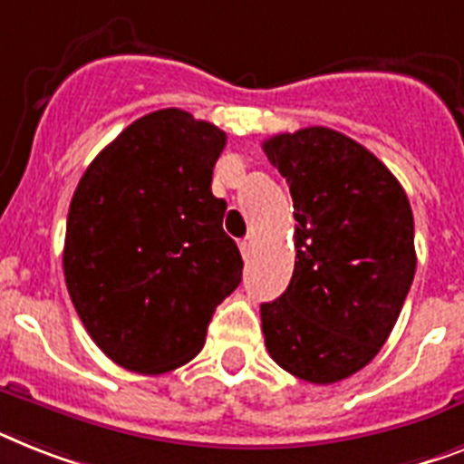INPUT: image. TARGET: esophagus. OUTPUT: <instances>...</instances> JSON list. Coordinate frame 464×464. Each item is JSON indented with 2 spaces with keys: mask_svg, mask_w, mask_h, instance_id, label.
I'll return each instance as SVG.
<instances>
[{
  "mask_svg": "<svg viewBox=\"0 0 464 464\" xmlns=\"http://www.w3.org/2000/svg\"><path fill=\"white\" fill-rule=\"evenodd\" d=\"M251 248H254V241H251V239H241L239 241V251H241V256H244V258H248Z\"/></svg>",
  "mask_w": 464,
  "mask_h": 464,
  "instance_id": "esophagus-1",
  "label": "esophagus"
}]
</instances>
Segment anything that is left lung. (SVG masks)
<instances>
[{
	"instance_id": "8db88e82",
	"label": "left lung",
	"mask_w": 464,
	"mask_h": 464,
	"mask_svg": "<svg viewBox=\"0 0 464 464\" xmlns=\"http://www.w3.org/2000/svg\"><path fill=\"white\" fill-rule=\"evenodd\" d=\"M294 198L292 282L260 305L267 353L310 384H334L372 361L415 277L411 201L362 144L329 128L263 141Z\"/></svg>"
}]
</instances>
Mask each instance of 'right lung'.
I'll return each mask as SVG.
<instances>
[{
	"label": "right lung",
	"instance_id": "1",
	"mask_svg": "<svg viewBox=\"0 0 464 464\" xmlns=\"http://www.w3.org/2000/svg\"><path fill=\"white\" fill-rule=\"evenodd\" d=\"M225 132L182 109L122 130L72 194L63 246L71 301L92 342L130 372L160 374L204 348L244 260L210 179Z\"/></svg>",
	"mask_w": 464,
	"mask_h": 464
}]
</instances>
